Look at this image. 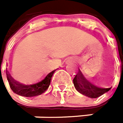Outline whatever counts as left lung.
<instances>
[{"label": "left lung", "mask_w": 123, "mask_h": 123, "mask_svg": "<svg viewBox=\"0 0 123 123\" xmlns=\"http://www.w3.org/2000/svg\"><path fill=\"white\" fill-rule=\"evenodd\" d=\"M73 82L75 89L80 93L92 99L99 97L104 95L105 92L110 91L111 88H103L96 86L84 78L80 72L76 74Z\"/></svg>", "instance_id": "8db88e82"}]
</instances>
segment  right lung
Here are the masks:
<instances>
[{"mask_svg": "<svg viewBox=\"0 0 123 123\" xmlns=\"http://www.w3.org/2000/svg\"><path fill=\"white\" fill-rule=\"evenodd\" d=\"M54 71L55 70L49 73L42 81L32 85H24L17 82L11 77V75L7 71L6 78L10 88L14 93L25 97H33L40 95L48 88Z\"/></svg>", "mask_w": 123, "mask_h": 123, "instance_id": "add662e5", "label": "right lung"}]
</instances>
